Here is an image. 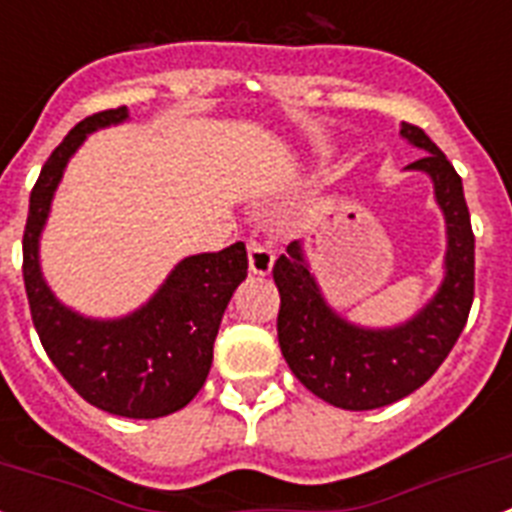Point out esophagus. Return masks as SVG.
<instances>
[{"instance_id": "34e87169", "label": "esophagus", "mask_w": 512, "mask_h": 512, "mask_svg": "<svg viewBox=\"0 0 512 512\" xmlns=\"http://www.w3.org/2000/svg\"><path fill=\"white\" fill-rule=\"evenodd\" d=\"M246 248H248V269H251L253 274H261V277H264V274L272 272V264H274L272 248L264 246L261 240H253V238L248 240Z\"/></svg>"}]
</instances>
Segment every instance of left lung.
Here are the masks:
<instances>
[{
    "mask_svg": "<svg viewBox=\"0 0 512 512\" xmlns=\"http://www.w3.org/2000/svg\"><path fill=\"white\" fill-rule=\"evenodd\" d=\"M400 133L426 151L411 170L432 177L445 211L447 277L434 301L403 327L361 329L324 303L298 240L272 269L280 290L277 340L287 366L316 398L345 411L382 408L418 390L450 356L474 303V230L460 175L418 125L403 122Z\"/></svg>",
    "mask_w": 512,
    "mask_h": 512,
    "instance_id": "8db88e82",
    "label": "left lung"
}]
</instances>
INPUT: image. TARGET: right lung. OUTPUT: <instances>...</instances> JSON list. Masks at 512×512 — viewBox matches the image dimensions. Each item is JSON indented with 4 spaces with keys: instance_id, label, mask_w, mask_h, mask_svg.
I'll return each mask as SVG.
<instances>
[{
    "instance_id": "obj_1",
    "label": "right lung",
    "mask_w": 512,
    "mask_h": 512,
    "mask_svg": "<svg viewBox=\"0 0 512 512\" xmlns=\"http://www.w3.org/2000/svg\"><path fill=\"white\" fill-rule=\"evenodd\" d=\"M125 117V107L91 114L46 159L23 230V282L38 340L80 398L114 416L159 418L185 408L204 387L222 314L248 274V253L232 243L180 261L141 311L117 322H91L54 301L38 269V235L59 177L91 130Z\"/></svg>"
}]
</instances>
